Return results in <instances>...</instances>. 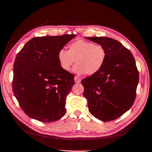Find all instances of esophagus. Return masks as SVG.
<instances>
[{"instance_id": "obj_1", "label": "esophagus", "mask_w": 152, "mask_h": 152, "mask_svg": "<svg viewBox=\"0 0 152 152\" xmlns=\"http://www.w3.org/2000/svg\"><path fill=\"white\" fill-rule=\"evenodd\" d=\"M74 80H75V83H80V82H81V79H80L79 77H77V76L75 77Z\"/></svg>"}]
</instances>
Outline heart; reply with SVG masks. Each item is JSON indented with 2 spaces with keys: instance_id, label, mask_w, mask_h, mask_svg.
Listing matches in <instances>:
<instances>
[{
  "instance_id": "heart-1",
  "label": "heart",
  "mask_w": 152,
  "mask_h": 152,
  "mask_svg": "<svg viewBox=\"0 0 152 152\" xmlns=\"http://www.w3.org/2000/svg\"><path fill=\"white\" fill-rule=\"evenodd\" d=\"M107 56V50L102 45L84 40H77L68 45V50L61 49L58 59L61 68L69 71L75 62L73 72L78 74L93 75L103 66Z\"/></svg>"
}]
</instances>
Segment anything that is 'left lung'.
Instances as JSON below:
<instances>
[{"label":"left lung","mask_w":152,"mask_h":152,"mask_svg":"<svg viewBox=\"0 0 152 152\" xmlns=\"http://www.w3.org/2000/svg\"><path fill=\"white\" fill-rule=\"evenodd\" d=\"M87 39L103 45L107 53L102 68L81 81L89 111L100 121L115 120L131 108L136 99L139 73L134 58L129 50L113 39Z\"/></svg>","instance_id":"obj_1"}]
</instances>
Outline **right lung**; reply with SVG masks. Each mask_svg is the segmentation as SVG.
<instances>
[{
    "instance_id": "obj_1",
    "label": "right lung",
    "mask_w": 152,
    "mask_h": 152,
    "mask_svg": "<svg viewBox=\"0 0 152 152\" xmlns=\"http://www.w3.org/2000/svg\"><path fill=\"white\" fill-rule=\"evenodd\" d=\"M76 35L34 37L16 55L12 91L23 112L42 122L65 115L66 96L75 84L74 75L61 68L59 50Z\"/></svg>"
}]
</instances>
